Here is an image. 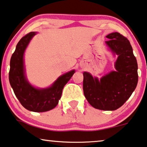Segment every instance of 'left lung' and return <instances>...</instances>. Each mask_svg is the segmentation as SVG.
Returning a JSON list of instances; mask_svg holds the SVG:
<instances>
[{"mask_svg":"<svg viewBox=\"0 0 147 147\" xmlns=\"http://www.w3.org/2000/svg\"><path fill=\"white\" fill-rule=\"evenodd\" d=\"M105 44L117 55L116 70L98 79L83 72V92L91 106L105 111L116 110L131 96L138 83V64L129 40L118 32L109 34Z\"/></svg>","mask_w":147,"mask_h":147,"instance_id":"1","label":"left lung"}]
</instances>
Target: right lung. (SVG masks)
Returning a JSON list of instances; mask_svg holds the SVG:
<instances>
[{"label": "right lung", "mask_w": 147, "mask_h": 147, "mask_svg": "<svg viewBox=\"0 0 147 147\" xmlns=\"http://www.w3.org/2000/svg\"><path fill=\"white\" fill-rule=\"evenodd\" d=\"M36 32H30L19 40L10 61L9 82L15 95L21 104L27 110L44 112L51 110L58 105L64 85L72 77V70L58 78L50 87L40 89L33 86L25 75L24 53Z\"/></svg>", "instance_id": "obj_1"}]
</instances>
